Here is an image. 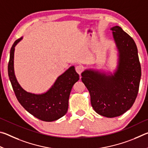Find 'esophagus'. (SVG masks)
<instances>
[{
	"instance_id": "esophagus-1",
	"label": "esophagus",
	"mask_w": 148,
	"mask_h": 148,
	"mask_svg": "<svg viewBox=\"0 0 148 148\" xmlns=\"http://www.w3.org/2000/svg\"><path fill=\"white\" fill-rule=\"evenodd\" d=\"M76 71L77 72V73L81 75V74L82 73V72L84 71V67L81 66V65H78L76 67Z\"/></svg>"
}]
</instances>
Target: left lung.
Listing matches in <instances>:
<instances>
[{
	"label": "left lung",
	"instance_id": "1",
	"mask_svg": "<svg viewBox=\"0 0 148 148\" xmlns=\"http://www.w3.org/2000/svg\"><path fill=\"white\" fill-rule=\"evenodd\" d=\"M118 49V65L114 74L92 69L82 74L92 108L106 117L121 116L133 105L138 92L141 66L134 40L121 27L110 29Z\"/></svg>",
	"mask_w": 148,
	"mask_h": 148
}]
</instances>
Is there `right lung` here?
Returning a JSON list of instances; mask_svg holds the SVG:
<instances>
[{
  "label": "right lung",
  "mask_w": 148,
  "mask_h": 148,
  "mask_svg": "<svg viewBox=\"0 0 148 148\" xmlns=\"http://www.w3.org/2000/svg\"><path fill=\"white\" fill-rule=\"evenodd\" d=\"M23 37L12 45L10 54L8 72L12 86L17 99L27 112L44 121H53L66 114L69 99L74 84L79 80V74L72 66L59 76L48 91L42 94L27 92L17 82L15 76L14 58L15 47Z\"/></svg>",
  "instance_id": "obj_1"
}]
</instances>
